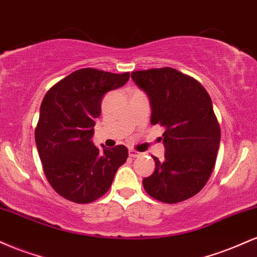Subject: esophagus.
I'll return each mask as SVG.
<instances>
[{
	"label": "esophagus",
	"instance_id": "1",
	"mask_svg": "<svg viewBox=\"0 0 257 257\" xmlns=\"http://www.w3.org/2000/svg\"><path fill=\"white\" fill-rule=\"evenodd\" d=\"M129 156H131V157H133V158H135V157H140L141 156V153L140 152H138V151H135V150H133V149H129Z\"/></svg>",
	"mask_w": 257,
	"mask_h": 257
}]
</instances>
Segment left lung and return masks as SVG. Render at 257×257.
Wrapping results in <instances>:
<instances>
[{"instance_id": "8db88e82", "label": "left lung", "mask_w": 257, "mask_h": 257, "mask_svg": "<svg viewBox=\"0 0 257 257\" xmlns=\"http://www.w3.org/2000/svg\"><path fill=\"white\" fill-rule=\"evenodd\" d=\"M132 78L149 96L151 124L166 128L164 159L152 156L156 169L143 180L144 188L169 204L191 198L208 182L220 146L210 96L198 81L172 67L134 71Z\"/></svg>"}]
</instances>
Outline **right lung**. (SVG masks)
Masks as SVG:
<instances>
[{
  "mask_svg": "<svg viewBox=\"0 0 257 257\" xmlns=\"http://www.w3.org/2000/svg\"><path fill=\"white\" fill-rule=\"evenodd\" d=\"M129 75L87 67L70 73L44 95L35 141L47 180L64 198L94 202L107 192L125 163L124 145L100 150L90 139L104 94L124 85Z\"/></svg>",
  "mask_w": 257,
  "mask_h": 257,
  "instance_id": "obj_1",
  "label": "right lung"
}]
</instances>
